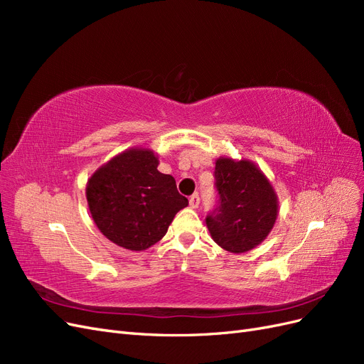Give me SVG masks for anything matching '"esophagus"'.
<instances>
[{"instance_id": "34e87169", "label": "esophagus", "mask_w": 364, "mask_h": 364, "mask_svg": "<svg viewBox=\"0 0 364 364\" xmlns=\"http://www.w3.org/2000/svg\"><path fill=\"white\" fill-rule=\"evenodd\" d=\"M199 203H200L199 194H193V196L190 197V206H191L193 209H196V208H199Z\"/></svg>"}]
</instances>
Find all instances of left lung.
<instances>
[{"label":"left lung","mask_w":364,"mask_h":364,"mask_svg":"<svg viewBox=\"0 0 364 364\" xmlns=\"http://www.w3.org/2000/svg\"><path fill=\"white\" fill-rule=\"evenodd\" d=\"M218 206L206 217L215 243L245 253L267 238L278 218L279 202L267 176L255 162L220 156L215 161Z\"/></svg>","instance_id":"obj_1"}]
</instances>
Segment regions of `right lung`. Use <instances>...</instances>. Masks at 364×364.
I'll list each match as a JSON object with an SVG mask.
<instances>
[{"instance_id":"right-lung-1","label":"right lung","mask_w":364,"mask_h":364,"mask_svg":"<svg viewBox=\"0 0 364 364\" xmlns=\"http://www.w3.org/2000/svg\"><path fill=\"white\" fill-rule=\"evenodd\" d=\"M147 147H132L98 167L86 183V200L98 230L119 247L146 250L167 234L188 205L173 176L158 170Z\"/></svg>"}]
</instances>
